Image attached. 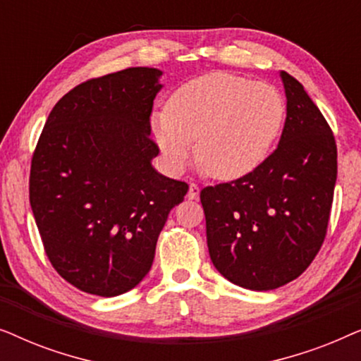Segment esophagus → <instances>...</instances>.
Listing matches in <instances>:
<instances>
[{"mask_svg": "<svg viewBox=\"0 0 361 361\" xmlns=\"http://www.w3.org/2000/svg\"><path fill=\"white\" fill-rule=\"evenodd\" d=\"M199 194H200V187L192 182V184L189 185V192H187V197H189V200H197V199H199Z\"/></svg>", "mask_w": 361, "mask_h": 361, "instance_id": "1", "label": "esophagus"}]
</instances>
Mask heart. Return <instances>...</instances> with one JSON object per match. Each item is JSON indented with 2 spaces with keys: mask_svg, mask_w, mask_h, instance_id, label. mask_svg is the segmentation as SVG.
<instances>
[{
  "mask_svg": "<svg viewBox=\"0 0 361 361\" xmlns=\"http://www.w3.org/2000/svg\"><path fill=\"white\" fill-rule=\"evenodd\" d=\"M286 118L274 85L226 72L185 82L172 93L152 131L172 171L197 161L207 174L231 180L253 172L269 156Z\"/></svg>",
  "mask_w": 361,
  "mask_h": 361,
  "instance_id": "1",
  "label": "heart"
}]
</instances>
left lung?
Returning a JSON list of instances; mask_svg holds the SVG:
<instances>
[{"instance_id":"1","label":"left lung","mask_w":361,"mask_h":361,"mask_svg":"<svg viewBox=\"0 0 361 361\" xmlns=\"http://www.w3.org/2000/svg\"><path fill=\"white\" fill-rule=\"evenodd\" d=\"M288 115L279 145L253 172L200 192L210 259L230 283L271 290L299 278L322 246L337 145L304 87L281 72Z\"/></svg>"}]
</instances>
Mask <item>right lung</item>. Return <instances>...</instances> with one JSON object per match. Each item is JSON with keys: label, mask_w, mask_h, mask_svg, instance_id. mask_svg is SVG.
<instances>
[{"label": "right lung", "mask_w": 361, "mask_h": 361, "mask_svg": "<svg viewBox=\"0 0 361 361\" xmlns=\"http://www.w3.org/2000/svg\"><path fill=\"white\" fill-rule=\"evenodd\" d=\"M159 75L131 67L72 88L34 149L29 200L44 251L83 293L113 298L140 284L167 215L189 190L151 166Z\"/></svg>", "instance_id": "1"}]
</instances>
